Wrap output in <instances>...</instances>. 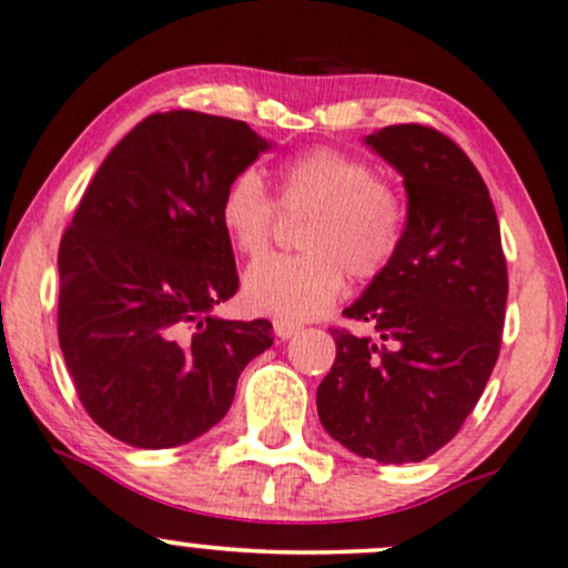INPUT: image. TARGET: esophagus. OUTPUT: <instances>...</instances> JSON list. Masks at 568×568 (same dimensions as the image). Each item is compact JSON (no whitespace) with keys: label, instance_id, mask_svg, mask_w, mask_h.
Listing matches in <instances>:
<instances>
[{"label":"esophagus","instance_id":"obj_1","mask_svg":"<svg viewBox=\"0 0 568 568\" xmlns=\"http://www.w3.org/2000/svg\"><path fill=\"white\" fill-rule=\"evenodd\" d=\"M301 333V325L298 322H291V320H275V335L283 337V341H288V337L298 335Z\"/></svg>","mask_w":568,"mask_h":568}]
</instances>
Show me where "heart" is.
Instances as JSON below:
<instances>
[{"label":"heart","mask_w":568,"mask_h":568,"mask_svg":"<svg viewBox=\"0 0 568 568\" xmlns=\"http://www.w3.org/2000/svg\"><path fill=\"white\" fill-rule=\"evenodd\" d=\"M280 205L306 214L298 233L304 254L267 256L243 275L251 312L280 320H312L346 288V275L372 280L390 267L406 233V204L396 185L375 178L369 162L337 149L291 156L277 172V201L256 170H241L220 199V225L243 256H262L272 243Z\"/></svg>","instance_id":"1"}]
</instances>
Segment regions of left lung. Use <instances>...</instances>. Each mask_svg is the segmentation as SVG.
<instances>
[{
	"mask_svg": "<svg viewBox=\"0 0 568 568\" xmlns=\"http://www.w3.org/2000/svg\"><path fill=\"white\" fill-rule=\"evenodd\" d=\"M367 146L404 175L400 251L348 308L375 333L333 327L317 387L322 427L379 464L425 462L454 440L500 354L508 272L490 191L448 135L387 125Z\"/></svg>",
	"mask_w": 568,
	"mask_h": 568,
	"instance_id": "left-lung-1",
	"label": "left lung"
}]
</instances>
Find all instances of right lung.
I'll use <instances>...</instances> for the list:
<instances>
[{"mask_svg":"<svg viewBox=\"0 0 568 568\" xmlns=\"http://www.w3.org/2000/svg\"><path fill=\"white\" fill-rule=\"evenodd\" d=\"M267 149L241 120L149 114L106 154L62 235L64 364L91 419L133 448L204 435L272 346L267 320L212 314L239 291L222 191Z\"/></svg>","mask_w":568,"mask_h":568,"instance_id":"1","label":"right lung"}]
</instances>
